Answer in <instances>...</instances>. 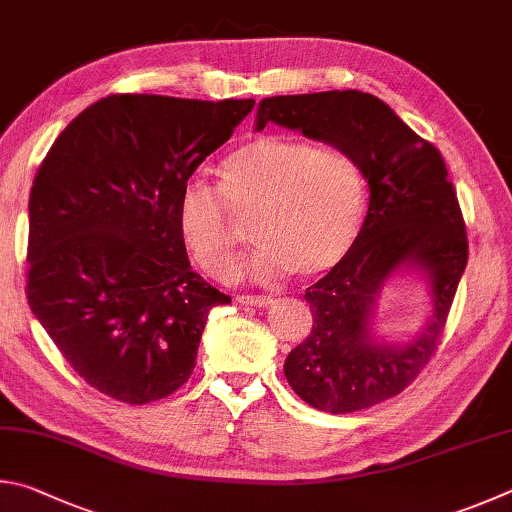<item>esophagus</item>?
<instances>
[{"instance_id":"obj_1","label":"esophagus","mask_w":512,"mask_h":512,"mask_svg":"<svg viewBox=\"0 0 512 512\" xmlns=\"http://www.w3.org/2000/svg\"><path fill=\"white\" fill-rule=\"evenodd\" d=\"M238 303H242V306H254V308H267L272 306L274 299L272 297H249V294H242V297H236Z\"/></svg>"}]
</instances>
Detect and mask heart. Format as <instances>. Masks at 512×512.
<instances>
[{"label": "heart", "mask_w": 512, "mask_h": 512, "mask_svg": "<svg viewBox=\"0 0 512 512\" xmlns=\"http://www.w3.org/2000/svg\"><path fill=\"white\" fill-rule=\"evenodd\" d=\"M220 191L188 179L175 206L184 247L204 274L224 279L240 245L238 222L251 220L261 279L328 272L353 247L366 213V179L355 155L337 146L263 134L222 159Z\"/></svg>", "instance_id": "heart-1"}]
</instances>
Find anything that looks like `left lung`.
<instances>
[{
	"mask_svg": "<svg viewBox=\"0 0 512 512\" xmlns=\"http://www.w3.org/2000/svg\"><path fill=\"white\" fill-rule=\"evenodd\" d=\"M299 130L355 155L369 182L360 236L306 301L312 330L285 357V378L301 400L328 414H351L409 387L432 360L468 265V236L445 161L378 96L346 89L263 98L256 130ZM398 269L423 271L435 310L407 345L370 333L381 285Z\"/></svg>",
	"mask_w": 512,
	"mask_h": 512,
	"instance_id": "1",
	"label": "left lung"
}]
</instances>
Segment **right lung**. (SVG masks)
I'll return each mask as SVG.
<instances>
[{"instance_id": "add662e5", "label": "right lung", "mask_w": 512, "mask_h": 512, "mask_svg": "<svg viewBox=\"0 0 512 512\" xmlns=\"http://www.w3.org/2000/svg\"><path fill=\"white\" fill-rule=\"evenodd\" d=\"M254 107L112 94L53 141L29 197L35 319L89 387L128 405L191 378L211 308L231 303L191 270L175 206L195 168Z\"/></svg>"}]
</instances>
